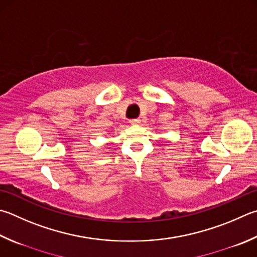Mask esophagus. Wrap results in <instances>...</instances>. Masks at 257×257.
Returning <instances> with one entry per match:
<instances>
[{"mask_svg":"<svg viewBox=\"0 0 257 257\" xmlns=\"http://www.w3.org/2000/svg\"><path fill=\"white\" fill-rule=\"evenodd\" d=\"M130 123H132V124H139V123H141V119H138V118L132 119V120H130Z\"/></svg>","mask_w":257,"mask_h":257,"instance_id":"1","label":"esophagus"}]
</instances>
